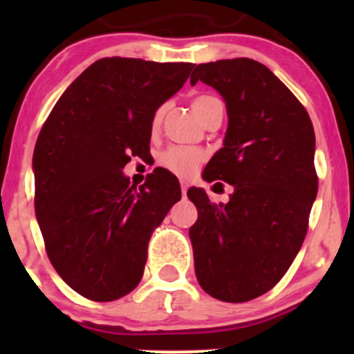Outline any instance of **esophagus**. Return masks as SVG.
I'll list each match as a JSON object with an SVG mask.
<instances>
[{
    "mask_svg": "<svg viewBox=\"0 0 354 354\" xmlns=\"http://www.w3.org/2000/svg\"><path fill=\"white\" fill-rule=\"evenodd\" d=\"M186 191H188V181L183 180L181 181V193H183V196H186Z\"/></svg>",
    "mask_w": 354,
    "mask_h": 354,
    "instance_id": "34e87169",
    "label": "esophagus"
}]
</instances>
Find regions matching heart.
<instances>
[{"label":"heart","mask_w":354,"mask_h":354,"mask_svg":"<svg viewBox=\"0 0 354 354\" xmlns=\"http://www.w3.org/2000/svg\"><path fill=\"white\" fill-rule=\"evenodd\" d=\"M218 98L208 95L196 96L193 101H191V108H193L194 115L203 120V116L206 115L208 108L214 103ZM165 108H160L153 116L151 128L156 131L160 128L161 121H163ZM205 160V153L201 149L191 148V146H171L166 151L161 154V165L165 168H168L169 171L180 174V176H191L193 173H196V169L200 168V165Z\"/></svg>","instance_id":"1"}]
</instances>
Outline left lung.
<instances>
[{"mask_svg":"<svg viewBox=\"0 0 354 354\" xmlns=\"http://www.w3.org/2000/svg\"><path fill=\"white\" fill-rule=\"evenodd\" d=\"M228 113L223 148L203 180L233 186L226 205L189 188L198 209L189 228L198 283L213 298L245 303L270 291L301 248L316 193L315 129L310 115L265 64L250 58L198 64Z\"/></svg>","mask_w":354,"mask_h":354,"instance_id":"obj_1","label":"left lung"}]
</instances>
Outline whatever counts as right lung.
<instances>
[{
	"label": "right lung",
	"mask_w": 354,
	"mask_h": 354,
	"mask_svg": "<svg viewBox=\"0 0 354 354\" xmlns=\"http://www.w3.org/2000/svg\"><path fill=\"white\" fill-rule=\"evenodd\" d=\"M194 64L103 58L48 116L33 153L35 211L51 265L76 293L115 301L141 281L153 230L181 198L156 168L136 188L121 169L149 153L156 109Z\"/></svg>",
	"instance_id": "obj_1"
}]
</instances>
